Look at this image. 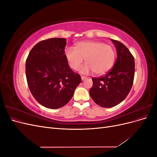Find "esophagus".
Listing matches in <instances>:
<instances>
[{
	"label": "esophagus",
	"mask_w": 157,
	"mask_h": 157,
	"mask_svg": "<svg viewBox=\"0 0 157 157\" xmlns=\"http://www.w3.org/2000/svg\"><path fill=\"white\" fill-rule=\"evenodd\" d=\"M81 79H82V80H84L85 79H86V77H84V76H81Z\"/></svg>",
	"instance_id": "obj_1"
}]
</instances>
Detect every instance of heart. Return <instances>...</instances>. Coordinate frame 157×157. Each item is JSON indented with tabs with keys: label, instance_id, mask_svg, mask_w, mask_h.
<instances>
[{
	"label": "heart",
	"instance_id": "1",
	"mask_svg": "<svg viewBox=\"0 0 157 157\" xmlns=\"http://www.w3.org/2000/svg\"><path fill=\"white\" fill-rule=\"evenodd\" d=\"M65 56L70 67L75 71L80 69L85 59L87 63L80 70V73L87 75L94 71L96 75H103L113 67L116 52L111 46L104 42L84 40L77 42L75 48H66Z\"/></svg>",
	"mask_w": 157,
	"mask_h": 157
}]
</instances>
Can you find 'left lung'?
<instances>
[{
    "mask_svg": "<svg viewBox=\"0 0 157 157\" xmlns=\"http://www.w3.org/2000/svg\"><path fill=\"white\" fill-rule=\"evenodd\" d=\"M115 44L117 59L109 72L101 77L92 78L90 95L102 107L110 108L122 102L129 94L134 78V58L122 42L111 39Z\"/></svg>",
    "mask_w": 157,
    "mask_h": 157,
    "instance_id": "left-lung-1",
    "label": "left lung"
}]
</instances>
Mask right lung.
<instances>
[{
	"instance_id": "right-lung-1",
	"label": "right lung",
	"mask_w": 157,
	"mask_h": 157,
	"mask_svg": "<svg viewBox=\"0 0 157 157\" xmlns=\"http://www.w3.org/2000/svg\"><path fill=\"white\" fill-rule=\"evenodd\" d=\"M66 39L53 38L42 40L30 51L26 60L28 86L36 100L46 108L66 105L81 82L65 56Z\"/></svg>"
}]
</instances>
